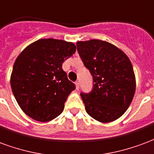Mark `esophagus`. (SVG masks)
Wrapping results in <instances>:
<instances>
[{
    "label": "esophagus",
    "instance_id": "1",
    "mask_svg": "<svg viewBox=\"0 0 154 154\" xmlns=\"http://www.w3.org/2000/svg\"><path fill=\"white\" fill-rule=\"evenodd\" d=\"M75 86H76V89L79 90V83L78 81L75 82Z\"/></svg>",
    "mask_w": 154,
    "mask_h": 154
}]
</instances>
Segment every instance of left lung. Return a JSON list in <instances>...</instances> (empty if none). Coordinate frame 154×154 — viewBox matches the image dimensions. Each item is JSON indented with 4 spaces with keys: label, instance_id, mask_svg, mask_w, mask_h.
Here are the masks:
<instances>
[{
    "label": "left lung",
    "instance_id": "8db88e82",
    "mask_svg": "<svg viewBox=\"0 0 154 154\" xmlns=\"http://www.w3.org/2000/svg\"><path fill=\"white\" fill-rule=\"evenodd\" d=\"M77 51L93 76V89L81 93L91 117L107 123L121 117L131 105L135 92V77L130 59L116 46L93 39L78 42Z\"/></svg>",
    "mask_w": 154,
    "mask_h": 154
}]
</instances>
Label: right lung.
I'll return each instance as SVG.
<instances>
[{"mask_svg": "<svg viewBox=\"0 0 154 154\" xmlns=\"http://www.w3.org/2000/svg\"><path fill=\"white\" fill-rule=\"evenodd\" d=\"M75 48L74 43L63 40L39 39L19 55L11 85L19 106L29 117L47 122L63 112L75 85L68 79L62 64Z\"/></svg>", "mask_w": 154, "mask_h": 154, "instance_id": "1", "label": "right lung"}]
</instances>
